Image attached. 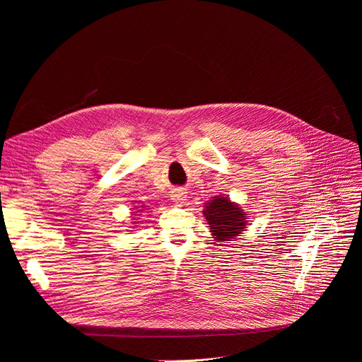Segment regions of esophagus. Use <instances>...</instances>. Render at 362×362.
<instances>
[{
	"mask_svg": "<svg viewBox=\"0 0 362 362\" xmlns=\"http://www.w3.org/2000/svg\"><path fill=\"white\" fill-rule=\"evenodd\" d=\"M185 198H186V192H183L182 189H175V191L171 192V199H173L179 205L185 202Z\"/></svg>",
	"mask_w": 362,
	"mask_h": 362,
	"instance_id": "1",
	"label": "esophagus"
}]
</instances>
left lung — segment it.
<instances>
[{"label":"left lung","instance_id":"1","mask_svg":"<svg viewBox=\"0 0 362 362\" xmlns=\"http://www.w3.org/2000/svg\"><path fill=\"white\" fill-rule=\"evenodd\" d=\"M202 213L217 242L235 239V236H239L248 226V220H246V214L242 208L227 197H214V199L206 204Z\"/></svg>","mask_w":362,"mask_h":362}]
</instances>
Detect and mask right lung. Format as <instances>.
<instances>
[{
  "mask_svg": "<svg viewBox=\"0 0 362 362\" xmlns=\"http://www.w3.org/2000/svg\"><path fill=\"white\" fill-rule=\"evenodd\" d=\"M144 208H145V206H144ZM139 211H142V210H138V213H139Z\"/></svg>",
  "mask_w": 362,
  "mask_h": 362,
  "instance_id": "obj_1",
  "label": "right lung"
}]
</instances>
